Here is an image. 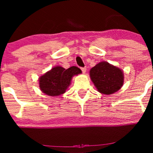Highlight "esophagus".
<instances>
[{
	"instance_id": "obj_1",
	"label": "esophagus",
	"mask_w": 153,
	"mask_h": 153,
	"mask_svg": "<svg viewBox=\"0 0 153 153\" xmlns=\"http://www.w3.org/2000/svg\"><path fill=\"white\" fill-rule=\"evenodd\" d=\"M81 69V71H82V72L83 73V74H85V72H86V68H82Z\"/></svg>"
}]
</instances>
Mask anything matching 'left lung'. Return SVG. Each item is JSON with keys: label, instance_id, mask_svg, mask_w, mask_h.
Returning <instances> with one entry per match:
<instances>
[{"label": "left lung", "instance_id": "1", "mask_svg": "<svg viewBox=\"0 0 153 153\" xmlns=\"http://www.w3.org/2000/svg\"><path fill=\"white\" fill-rule=\"evenodd\" d=\"M90 77L97 91L104 95L116 93L124 83L123 71L106 61L100 62L91 68Z\"/></svg>", "mask_w": 153, "mask_h": 153}]
</instances>
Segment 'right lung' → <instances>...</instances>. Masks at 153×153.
<instances>
[{"instance_id": "right-lung-1", "label": "right lung", "mask_w": 153, "mask_h": 153, "mask_svg": "<svg viewBox=\"0 0 153 153\" xmlns=\"http://www.w3.org/2000/svg\"><path fill=\"white\" fill-rule=\"evenodd\" d=\"M81 72L80 69L75 66L67 70L61 66H56L39 76V87L45 95L51 97L59 96L65 93L72 77Z\"/></svg>"}]
</instances>
